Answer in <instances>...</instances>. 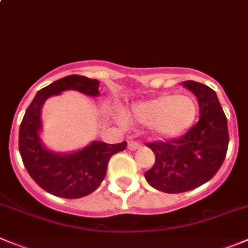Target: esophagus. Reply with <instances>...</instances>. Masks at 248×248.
Returning a JSON list of instances; mask_svg holds the SVG:
<instances>
[{"mask_svg":"<svg viewBox=\"0 0 248 248\" xmlns=\"http://www.w3.org/2000/svg\"><path fill=\"white\" fill-rule=\"evenodd\" d=\"M140 148V144L136 140H129L128 142V149L129 150H137Z\"/></svg>","mask_w":248,"mask_h":248,"instance_id":"1","label":"esophagus"}]
</instances>
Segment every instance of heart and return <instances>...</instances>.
<instances>
[{
    "mask_svg": "<svg viewBox=\"0 0 248 248\" xmlns=\"http://www.w3.org/2000/svg\"><path fill=\"white\" fill-rule=\"evenodd\" d=\"M200 106L192 95L161 94L138 101L129 108L132 120L148 124L153 135L161 140H172L185 135L197 120Z\"/></svg>",
    "mask_w": 248,
    "mask_h": 248,
    "instance_id": "heart-1",
    "label": "heart"
}]
</instances>
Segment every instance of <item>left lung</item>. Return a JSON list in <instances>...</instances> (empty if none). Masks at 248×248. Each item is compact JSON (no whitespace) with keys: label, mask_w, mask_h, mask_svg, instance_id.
<instances>
[{"label":"left lung","mask_w":248,"mask_h":248,"mask_svg":"<svg viewBox=\"0 0 248 248\" xmlns=\"http://www.w3.org/2000/svg\"><path fill=\"white\" fill-rule=\"evenodd\" d=\"M198 99L200 121L179 140L147 144L155 164L144 173L148 184L165 193H181L202 186L220 169L226 155L229 132L217 93L194 80L182 82Z\"/></svg>","instance_id":"8db88e82"}]
</instances>
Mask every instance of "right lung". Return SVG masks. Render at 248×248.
<instances>
[{"instance_id":"right-lung-1","label":"right lung","mask_w":248,"mask_h":248,"mask_svg":"<svg viewBox=\"0 0 248 248\" xmlns=\"http://www.w3.org/2000/svg\"><path fill=\"white\" fill-rule=\"evenodd\" d=\"M64 90H77L99 96V80L72 75L51 83L36 93L25 111L19 127V153L31 179L48 193L75 200L88 196L100 186L111 156L124 150L126 142L108 144L93 140L82 149L59 153L46 148L41 140V108L50 96Z\"/></svg>"}]
</instances>
